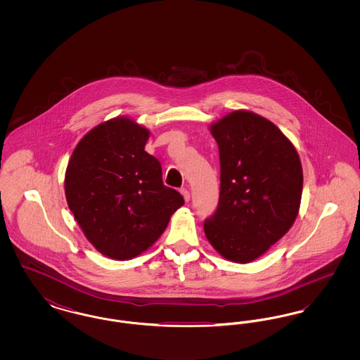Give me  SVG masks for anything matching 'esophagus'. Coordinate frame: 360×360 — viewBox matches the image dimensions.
<instances>
[{"instance_id": "34e87169", "label": "esophagus", "mask_w": 360, "mask_h": 360, "mask_svg": "<svg viewBox=\"0 0 360 360\" xmlns=\"http://www.w3.org/2000/svg\"><path fill=\"white\" fill-rule=\"evenodd\" d=\"M181 193H182V195H184L185 201L188 202V201H190V191H188V188H181Z\"/></svg>"}]
</instances>
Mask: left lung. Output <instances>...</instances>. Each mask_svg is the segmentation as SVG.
<instances>
[{
	"label": "left lung",
	"mask_w": 360,
	"mask_h": 360,
	"mask_svg": "<svg viewBox=\"0 0 360 360\" xmlns=\"http://www.w3.org/2000/svg\"><path fill=\"white\" fill-rule=\"evenodd\" d=\"M220 153V197L204 221L207 240L225 259L248 263L294 223L302 167L288 137L271 121L236 110L212 125Z\"/></svg>",
	"instance_id": "8db88e82"
}]
</instances>
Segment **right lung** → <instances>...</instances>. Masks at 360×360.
I'll list each match as a JSON object with an SVG mask.
<instances>
[{
    "mask_svg": "<svg viewBox=\"0 0 360 360\" xmlns=\"http://www.w3.org/2000/svg\"><path fill=\"white\" fill-rule=\"evenodd\" d=\"M148 129L117 117L91 129L71 155L65 190L87 240L105 257L127 260L151 247L184 197L144 151Z\"/></svg>",
    "mask_w": 360,
    "mask_h": 360,
    "instance_id": "add662e5",
    "label": "right lung"
}]
</instances>
